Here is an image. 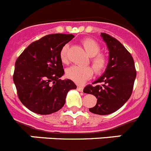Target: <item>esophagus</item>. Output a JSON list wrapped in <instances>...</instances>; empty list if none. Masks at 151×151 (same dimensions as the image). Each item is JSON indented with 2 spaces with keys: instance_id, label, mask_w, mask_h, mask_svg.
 Instances as JSON below:
<instances>
[{
  "instance_id": "esophagus-1",
  "label": "esophagus",
  "mask_w": 151,
  "mask_h": 151,
  "mask_svg": "<svg viewBox=\"0 0 151 151\" xmlns=\"http://www.w3.org/2000/svg\"><path fill=\"white\" fill-rule=\"evenodd\" d=\"M77 90L79 91H83V87H82V86H80V85H78V86H77Z\"/></svg>"
}]
</instances>
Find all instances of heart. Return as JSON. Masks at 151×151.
<instances>
[{
  "instance_id": "1",
  "label": "heart",
  "mask_w": 151,
  "mask_h": 151,
  "mask_svg": "<svg viewBox=\"0 0 151 151\" xmlns=\"http://www.w3.org/2000/svg\"><path fill=\"white\" fill-rule=\"evenodd\" d=\"M82 43L87 54L91 57V63L94 69V73L97 75L104 73L107 66V59L104 54L99 53L101 51V46L99 44L91 38H85L82 40ZM69 47L68 44L64 45L60 51V58L61 62L64 64L68 63L69 62ZM93 73L94 71L90 66H73L66 70V77L78 84H82L86 82L91 78Z\"/></svg>"
}]
</instances>
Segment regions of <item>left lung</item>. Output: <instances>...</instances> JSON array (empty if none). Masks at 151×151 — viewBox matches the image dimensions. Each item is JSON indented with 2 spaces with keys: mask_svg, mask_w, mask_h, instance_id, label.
<instances>
[{
  "mask_svg": "<svg viewBox=\"0 0 151 151\" xmlns=\"http://www.w3.org/2000/svg\"><path fill=\"white\" fill-rule=\"evenodd\" d=\"M101 37L110 50L106 72L92 85L85 86L83 91L97 99L89 111L98 115H107L118 110L132 95L136 78L132 56L117 39L106 33Z\"/></svg>",
  "mask_w": 151,
  "mask_h": 151,
  "instance_id": "obj_1",
  "label": "left lung"
}]
</instances>
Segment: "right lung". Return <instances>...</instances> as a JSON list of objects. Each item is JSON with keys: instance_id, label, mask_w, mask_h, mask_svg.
I'll use <instances>...</instances> for the list:
<instances>
[{"instance_id": "right-lung-1", "label": "right lung", "mask_w": 151, "mask_h": 151, "mask_svg": "<svg viewBox=\"0 0 151 151\" xmlns=\"http://www.w3.org/2000/svg\"><path fill=\"white\" fill-rule=\"evenodd\" d=\"M74 38L72 34H51L34 41L15 63L13 82L22 104L31 111L47 115L60 110L66 94L76 85L60 79L64 69L60 51Z\"/></svg>"}]
</instances>
